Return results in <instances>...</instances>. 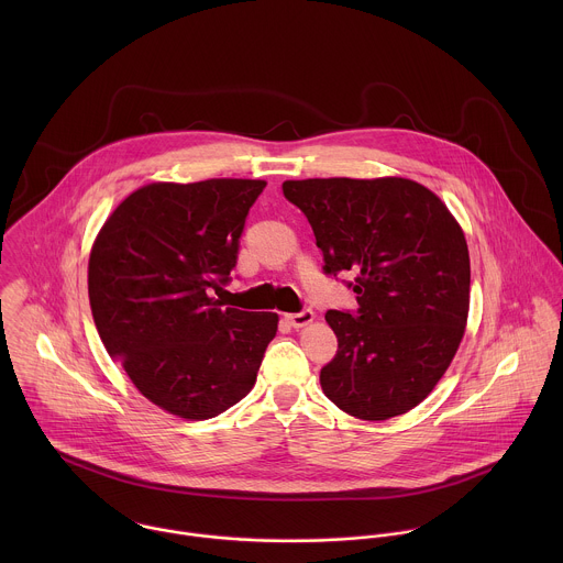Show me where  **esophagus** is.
Listing matches in <instances>:
<instances>
[{
	"mask_svg": "<svg viewBox=\"0 0 563 563\" xmlns=\"http://www.w3.org/2000/svg\"><path fill=\"white\" fill-rule=\"evenodd\" d=\"M284 319L290 322L295 329H301V327H308L310 322H314V312L312 310H303V312H297V314H286Z\"/></svg>",
	"mask_w": 563,
	"mask_h": 563,
	"instance_id": "obj_1",
	"label": "esophagus"
}]
</instances>
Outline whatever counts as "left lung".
<instances>
[{
  "label": "left lung",
  "mask_w": 563,
  "mask_h": 563,
  "mask_svg": "<svg viewBox=\"0 0 563 563\" xmlns=\"http://www.w3.org/2000/svg\"><path fill=\"white\" fill-rule=\"evenodd\" d=\"M284 197L310 221L327 275L351 271L357 314L329 310L335 357L324 397L362 420L424 401L451 366L471 308L466 236L444 201L405 177L288 179Z\"/></svg>",
  "instance_id": "1"
}]
</instances>
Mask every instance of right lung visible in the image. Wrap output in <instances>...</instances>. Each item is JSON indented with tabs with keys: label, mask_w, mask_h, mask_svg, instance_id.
Returning <instances> with one entry per match:
<instances>
[{
	"label": "right lung",
	"mask_w": 563,
	"mask_h": 563,
	"mask_svg": "<svg viewBox=\"0 0 563 563\" xmlns=\"http://www.w3.org/2000/svg\"><path fill=\"white\" fill-rule=\"evenodd\" d=\"M264 179L154 181L106 219L88 257L99 338L139 393L186 420L244 399L277 333L275 312L225 308L239 239Z\"/></svg>",
	"instance_id": "right-lung-1"
}]
</instances>
